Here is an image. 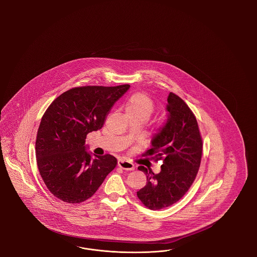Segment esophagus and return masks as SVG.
Returning a JSON list of instances; mask_svg holds the SVG:
<instances>
[{"label": "esophagus", "instance_id": "1", "mask_svg": "<svg viewBox=\"0 0 257 257\" xmlns=\"http://www.w3.org/2000/svg\"><path fill=\"white\" fill-rule=\"evenodd\" d=\"M117 166L119 168H121L122 170L125 171H134L135 170V166L132 162H130L129 160L125 159V158H120L117 160Z\"/></svg>", "mask_w": 257, "mask_h": 257}]
</instances>
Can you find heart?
<instances>
[{"instance_id":"obj_1","label":"heart","mask_w":257,"mask_h":257,"mask_svg":"<svg viewBox=\"0 0 257 257\" xmlns=\"http://www.w3.org/2000/svg\"><path fill=\"white\" fill-rule=\"evenodd\" d=\"M154 111V102L146 94L136 93L132 95L125 104L127 116L140 117L146 120Z\"/></svg>"}]
</instances>
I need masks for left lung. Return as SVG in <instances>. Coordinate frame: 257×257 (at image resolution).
Instances as JSON below:
<instances>
[{"label":"left lung","instance_id":"left-lung-1","mask_svg":"<svg viewBox=\"0 0 257 257\" xmlns=\"http://www.w3.org/2000/svg\"><path fill=\"white\" fill-rule=\"evenodd\" d=\"M168 118L152 140L145 156L163 160L155 174L143 166L138 169L147 176L146 186L137 192L141 202L152 210L167 208L178 202L194 182L202 154V140L192 111L176 94L168 96Z\"/></svg>","mask_w":257,"mask_h":257}]
</instances>
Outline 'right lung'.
<instances>
[{
    "label": "right lung",
    "instance_id": "obj_1",
    "mask_svg": "<svg viewBox=\"0 0 257 257\" xmlns=\"http://www.w3.org/2000/svg\"><path fill=\"white\" fill-rule=\"evenodd\" d=\"M129 85L73 87L47 108L39 124L36 156L51 193L68 203L89 199L117 166L111 155L92 157L86 135L100 130L114 103Z\"/></svg>",
    "mask_w": 257,
    "mask_h": 257
}]
</instances>
